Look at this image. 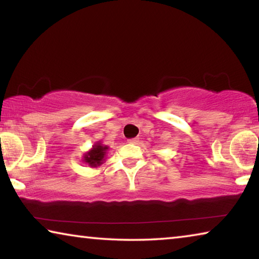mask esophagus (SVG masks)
I'll return each instance as SVG.
<instances>
[{
	"label": "esophagus",
	"mask_w": 259,
	"mask_h": 259,
	"mask_svg": "<svg viewBox=\"0 0 259 259\" xmlns=\"http://www.w3.org/2000/svg\"><path fill=\"white\" fill-rule=\"evenodd\" d=\"M128 142H129L130 144H137V143L139 142V138H137V137H136V138H131V139L128 140Z\"/></svg>",
	"instance_id": "1"
}]
</instances>
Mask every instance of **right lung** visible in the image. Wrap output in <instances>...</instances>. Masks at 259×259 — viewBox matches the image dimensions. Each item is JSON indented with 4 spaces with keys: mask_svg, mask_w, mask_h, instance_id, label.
Wrapping results in <instances>:
<instances>
[{
    "mask_svg": "<svg viewBox=\"0 0 259 259\" xmlns=\"http://www.w3.org/2000/svg\"><path fill=\"white\" fill-rule=\"evenodd\" d=\"M108 148L109 147L107 145H103L102 142L95 143L93 147L83 154L82 162H84L85 164L91 166V168L100 166L106 160Z\"/></svg>",
    "mask_w": 259,
    "mask_h": 259,
    "instance_id": "obj_1",
    "label": "right lung"
}]
</instances>
